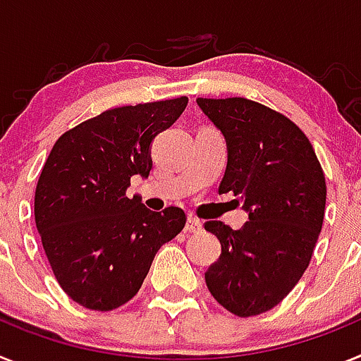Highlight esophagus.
<instances>
[{"label":"esophagus","instance_id":"1","mask_svg":"<svg viewBox=\"0 0 361 361\" xmlns=\"http://www.w3.org/2000/svg\"><path fill=\"white\" fill-rule=\"evenodd\" d=\"M188 233H201L202 232V224L199 219L195 217H188V223H186V228H184Z\"/></svg>","mask_w":361,"mask_h":361}]
</instances>
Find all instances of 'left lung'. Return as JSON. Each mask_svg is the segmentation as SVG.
Here are the masks:
<instances>
[{
  "label": "left lung",
  "instance_id": "8db88e82",
  "mask_svg": "<svg viewBox=\"0 0 361 361\" xmlns=\"http://www.w3.org/2000/svg\"><path fill=\"white\" fill-rule=\"evenodd\" d=\"M197 106L226 140L219 193L232 192L248 214L241 230L204 224L221 243L206 285L232 314L257 316L309 267L325 215V175L309 138L281 113L246 98H197Z\"/></svg>",
  "mask_w": 361,
  "mask_h": 361
}]
</instances>
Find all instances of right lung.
<instances>
[{"label":"right lung","mask_w":361,"mask_h":361,"mask_svg":"<svg viewBox=\"0 0 361 361\" xmlns=\"http://www.w3.org/2000/svg\"><path fill=\"white\" fill-rule=\"evenodd\" d=\"M188 98L115 107L61 135L34 195V219L58 283L91 310H113L142 286L155 254L186 224L177 206L151 212L129 199L131 177L153 168L151 142Z\"/></svg>","instance_id":"1"}]
</instances>
